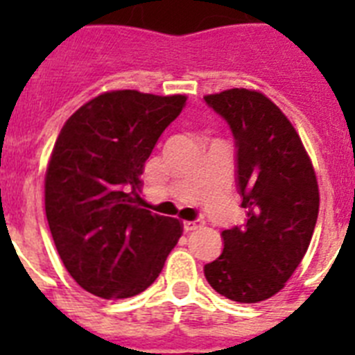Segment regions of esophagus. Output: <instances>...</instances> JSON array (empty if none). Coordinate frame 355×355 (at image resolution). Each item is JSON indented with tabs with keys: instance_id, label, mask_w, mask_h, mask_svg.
Listing matches in <instances>:
<instances>
[{
	"instance_id": "1",
	"label": "esophagus",
	"mask_w": 355,
	"mask_h": 355,
	"mask_svg": "<svg viewBox=\"0 0 355 355\" xmlns=\"http://www.w3.org/2000/svg\"><path fill=\"white\" fill-rule=\"evenodd\" d=\"M202 222L200 220H184L183 222V231L184 233H190V231H196L197 227H200Z\"/></svg>"
}]
</instances>
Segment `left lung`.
I'll list each match as a JSON object with an SVG mask.
<instances>
[{
	"mask_svg": "<svg viewBox=\"0 0 355 355\" xmlns=\"http://www.w3.org/2000/svg\"><path fill=\"white\" fill-rule=\"evenodd\" d=\"M205 101L233 133L247 211L245 224L222 231L224 250L205 265L206 281L234 302H261L283 290L309 247L320 206L316 175L295 128L268 97L231 89Z\"/></svg>",
	"mask_w": 355,
	"mask_h": 355,
	"instance_id": "8db88e82",
	"label": "left lung"
}]
</instances>
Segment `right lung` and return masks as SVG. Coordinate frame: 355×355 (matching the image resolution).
Listing matches in <instances>:
<instances>
[{"mask_svg":"<svg viewBox=\"0 0 355 355\" xmlns=\"http://www.w3.org/2000/svg\"><path fill=\"white\" fill-rule=\"evenodd\" d=\"M184 96L115 90L71 115L46 172V216L72 279L101 299L155 283L183 229L142 208L140 174Z\"/></svg>","mask_w":355,"mask_h":355,"instance_id":"1","label":"right lung"}]
</instances>
